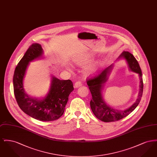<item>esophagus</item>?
<instances>
[{"label":"esophagus","mask_w":157,"mask_h":157,"mask_svg":"<svg viewBox=\"0 0 157 157\" xmlns=\"http://www.w3.org/2000/svg\"><path fill=\"white\" fill-rule=\"evenodd\" d=\"M82 85V83L80 82V81H76V82H75V85H74V87L75 88H78V87H79V86H81Z\"/></svg>","instance_id":"34e87169"}]
</instances>
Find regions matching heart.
I'll return each instance as SVG.
<instances>
[{
  "mask_svg": "<svg viewBox=\"0 0 157 157\" xmlns=\"http://www.w3.org/2000/svg\"><path fill=\"white\" fill-rule=\"evenodd\" d=\"M95 67H91V68H90V71H94V69H95Z\"/></svg>",
  "mask_w": 157,
  "mask_h": 157,
  "instance_id": "obj_1",
  "label": "heart"
}]
</instances>
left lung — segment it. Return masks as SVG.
Wrapping results in <instances>:
<instances>
[{
	"label": "left lung",
	"mask_w": 157,
	"mask_h": 157,
	"mask_svg": "<svg viewBox=\"0 0 157 157\" xmlns=\"http://www.w3.org/2000/svg\"><path fill=\"white\" fill-rule=\"evenodd\" d=\"M119 58H125L130 70L138 74L140 78V89L138 98L134 104L127 109L118 111L111 108L105 103L102 98L101 91L103 89L104 84L108 79V76L111 72L113 67L112 65L99 71L97 75L87 79V84L92 95V99L90 102V108L97 118L106 122L119 121L127 117L138 105L142 96L144 85L142 71L138 62L133 55L128 52L124 51Z\"/></svg>",
	"instance_id": "obj_1"
}]
</instances>
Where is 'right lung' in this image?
Wrapping results in <instances>:
<instances>
[{
	"mask_svg": "<svg viewBox=\"0 0 157 157\" xmlns=\"http://www.w3.org/2000/svg\"><path fill=\"white\" fill-rule=\"evenodd\" d=\"M41 45L33 44L29 47L15 68L13 89L15 98L20 108L31 117L42 121L59 119L63 115L69 94L74 90L70 80H60L52 76L51 88L42 100L30 98L25 94L23 80L29 63L42 55Z\"/></svg>",
	"mask_w": 157,
	"mask_h": 157,
	"instance_id": "right-lung-1",
	"label": "right lung"
}]
</instances>
